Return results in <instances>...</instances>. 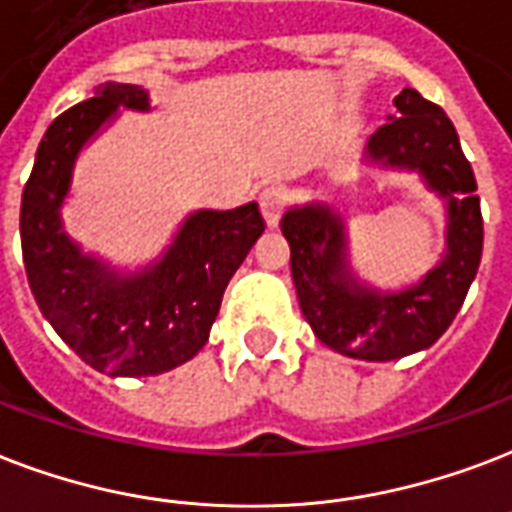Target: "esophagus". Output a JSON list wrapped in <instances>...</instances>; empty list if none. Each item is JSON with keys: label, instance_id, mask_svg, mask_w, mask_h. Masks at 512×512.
I'll use <instances>...</instances> for the list:
<instances>
[{"label": "esophagus", "instance_id": "1", "mask_svg": "<svg viewBox=\"0 0 512 512\" xmlns=\"http://www.w3.org/2000/svg\"><path fill=\"white\" fill-rule=\"evenodd\" d=\"M260 212H263L265 222L268 225H279V220H282V214H284V206H287V193H284L282 187H263V193H260Z\"/></svg>", "mask_w": 512, "mask_h": 512}]
</instances>
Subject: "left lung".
Masks as SVG:
<instances>
[{"instance_id": "obj_1", "label": "left lung", "mask_w": 512, "mask_h": 512, "mask_svg": "<svg viewBox=\"0 0 512 512\" xmlns=\"http://www.w3.org/2000/svg\"><path fill=\"white\" fill-rule=\"evenodd\" d=\"M397 112L370 136L373 161L416 169L448 201V255L419 287L378 295L351 279L343 255L341 217L327 206L284 214L292 282L303 317L330 349L386 362L427 349L446 333L473 284L483 252L481 198L454 123L413 88L395 99Z\"/></svg>"}]
</instances>
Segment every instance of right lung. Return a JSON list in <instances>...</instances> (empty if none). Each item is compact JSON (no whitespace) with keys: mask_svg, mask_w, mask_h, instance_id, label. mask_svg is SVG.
Instances as JSON below:
<instances>
[{"mask_svg":"<svg viewBox=\"0 0 512 512\" xmlns=\"http://www.w3.org/2000/svg\"><path fill=\"white\" fill-rule=\"evenodd\" d=\"M117 104L147 109V93L107 83L99 96L61 112L42 136L21 198L23 265L39 311L80 360L109 376H158L204 349L230 276L265 220L257 204L193 214L161 263L128 279L80 255L58 209L77 152Z\"/></svg>","mask_w":512,"mask_h":512,"instance_id":"right-lung-1","label":"right lung"}]
</instances>
